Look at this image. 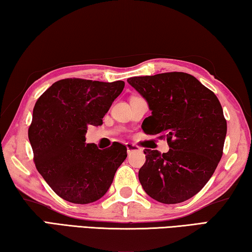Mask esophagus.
<instances>
[{
  "instance_id": "34e87169",
  "label": "esophagus",
  "mask_w": 252,
  "mask_h": 252,
  "mask_svg": "<svg viewBox=\"0 0 252 252\" xmlns=\"http://www.w3.org/2000/svg\"><path fill=\"white\" fill-rule=\"evenodd\" d=\"M126 151H127V153H131V152H133V151H138V150H140V148L138 147V146H135V144H133V143H126Z\"/></svg>"
}]
</instances>
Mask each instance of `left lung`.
<instances>
[{
    "mask_svg": "<svg viewBox=\"0 0 252 252\" xmlns=\"http://www.w3.org/2000/svg\"><path fill=\"white\" fill-rule=\"evenodd\" d=\"M147 101V134L167 139L169 151L146 149L139 170L143 190L161 203H180L206 186L222 157L227 122L215 93L183 72L127 79Z\"/></svg>",
    "mask_w": 252,
    "mask_h": 252,
    "instance_id": "obj_1",
    "label": "left lung"
}]
</instances>
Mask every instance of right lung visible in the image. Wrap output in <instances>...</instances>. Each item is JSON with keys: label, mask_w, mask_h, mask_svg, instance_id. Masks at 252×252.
I'll return each instance as SVG.
<instances>
[{"label": "right lung", "mask_w": 252, "mask_h": 252, "mask_svg": "<svg viewBox=\"0 0 252 252\" xmlns=\"http://www.w3.org/2000/svg\"><path fill=\"white\" fill-rule=\"evenodd\" d=\"M125 82L64 79L53 83L33 109L29 140L37 171L59 197L87 204L109 190L126 158L119 142L104 150L85 143L90 126H101Z\"/></svg>", "instance_id": "right-lung-1"}]
</instances>
